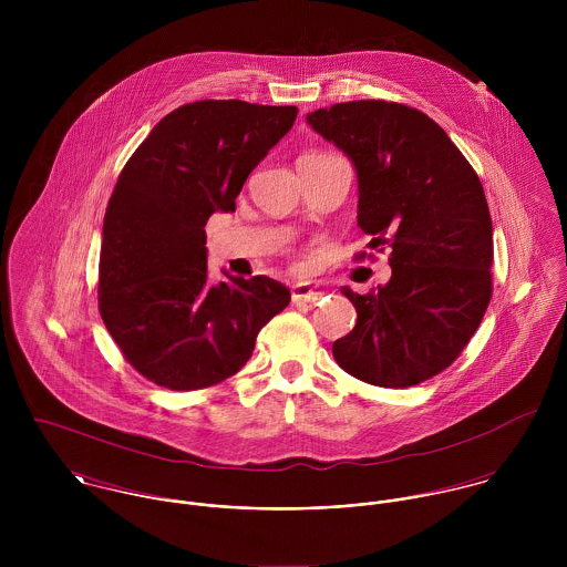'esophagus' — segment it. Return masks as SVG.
Wrapping results in <instances>:
<instances>
[{
	"instance_id": "obj_1",
	"label": "esophagus",
	"mask_w": 567,
	"mask_h": 567,
	"mask_svg": "<svg viewBox=\"0 0 567 567\" xmlns=\"http://www.w3.org/2000/svg\"><path fill=\"white\" fill-rule=\"evenodd\" d=\"M323 299V292L312 286V284H297L292 286V303H308V306H317Z\"/></svg>"
}]
</instances>
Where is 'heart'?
I'll return each instance as SVG.
<instances>
[{"instance_id": "heart-1", "label": "heart", "mask_w": 567, "mask_h": 567, "mask_svg": "<svg viewBox=\"0 0 567 567\" xmlns=\"http://www.w3.org/2000/svg\"><path fill=\"white\" fill-rule=\"evenodd\" d=\"M308 155H321V153H308ZM308 155H303V157H308Z\"/></svg>"}]
</instances>
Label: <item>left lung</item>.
Returning a JSON list of instances; mask_svg holds the SVG:
<instances>
[{
	"instance_id": "1",
	"label": "left lung",
	"mask_w": 567,
	"mask_h": 567,
	"mask_svg": "<svg viewBox=\"0 0 567 567\" xmlns=\"http://www.w3.org/2000/svg\"><path fill=\"white\" fill-rule=\"evenodd\" d=\"M308 122L351 157L358 227L371 236L369 246L391 248L393 268L378 292L342 288L358 323L331 353L367 384H421L461 355L491 301L493 227L483 183L434 120L400 102H340Z\"/></svg>"
}]
</instances>
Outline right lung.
Masks as SVG:
<instances>
[{
	"instance_id": "obj_1",
	"label": "right lung",
	"mask_w": 567,
	"mask_h": 567,
	"mask_svg": "<svg viewBox=\"0 0 567 567\" xmlns=\"http://www.w3.org/2000/svg\"><path fill=\"white\" fill-rule=\"evenodd\" d=\"M297 106L198 100L167 113L106 205L97 310L126 362L169 391L236 375L259 329L290 303L270 277L207 284L205 225L292 128Z\"/></svg>"
}]
</instances>
